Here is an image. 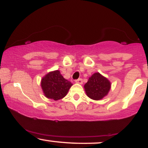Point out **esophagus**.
<instances>
[{
  "instance_id": "esophagus-1",
  "label": "esophagus",
  "mask_w": 148,
  "mask_h": 148,
  "mask_svg": "<svg viewBox=\"0 0 148 148\" xmlns=\"http://www.w3.org/2000/svg\"><path fill=\"white\" fill-rule=\"evenodd\" d=\"M76 83H79V84H82L83 83V79H78L76 80Z\"/></svg>"
}]
</instances>
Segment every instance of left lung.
Segmentation results:
<instances>
[{
	"label": "left lung",
	"mask_w": 148,
	"mask_h": 148,
	"mask_svg": "<svg viewBox=\"0 0 148 148\" xmlns=\"http://www.w3.org/2000/svg\"><path fill=\"white\" fill-rule=\"evenodd\" d=\"M110 86V81L106 78L99 73H94L89 78L84 88L88 97L94 100H100L108 94Z\"/></svg>",
	"instance_id": "left-lung-1"
}]
</instances>
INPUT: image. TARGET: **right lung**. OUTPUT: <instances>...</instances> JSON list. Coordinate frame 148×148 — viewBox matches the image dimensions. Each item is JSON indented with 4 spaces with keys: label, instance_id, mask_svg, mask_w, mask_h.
<instances>
[{
    "label": "right lung",
    "instance_id": "obj_1",
    "mask_svg": "<svg viewBox=\"0 0 148 148\" xmlns=\"http://www.w3.org/2000/svg\"><path fill=\"white\" fill-rule=\"evenodd\" d=\"M72 85V83L64 79L58 70L48 73L41 81V87L45 97L54 101L65 97Z\"/></svg>",
    "mask_w": 148,
    "mask_h": 148
}]
</instances>
